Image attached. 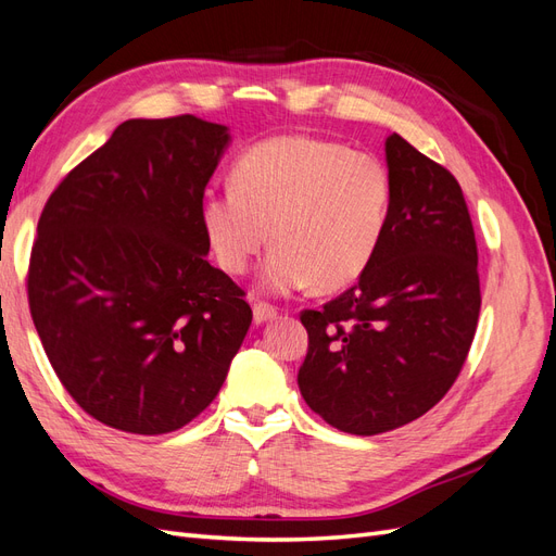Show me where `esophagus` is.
<instances>
[{"label":"esophagus","mask_w":556,"mask_h":556,"mask_svg":"<svg viewBox=\"0 0 556 556\" xmlns=\"http://www.w3.org/2000/svg\"><path fill=\"white\" fill-rule=\"evenodd\" d=\"M278 315V308L271 304H264V301H257L255 306H252V319H255V325H264L266 319H274Z\"/></svg>","instance_id":"obj_1"}]
</instances>
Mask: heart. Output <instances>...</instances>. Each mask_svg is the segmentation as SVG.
Wrapping results in <instances>:
<instances>
[{"label": "heart", "mask_w": 556, "mask_h": 556, "mask_svg": "<svg viewBox=\"0 0 556 556\" xmlns=\"http://www.w3.org/2000/svg\"><path fill=\"white\" fill-rule=\"evenodd\" d=\"M229 182L201 197V227L229 276H243L271 239L260 278L266 292L348 288L371 266L390 225V172L339 141H262L233 162Z\"/></svg>", "instance_id": "b5f03b06"}]
</instances>
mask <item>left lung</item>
Returning a JSON list of instances; mask_svg holds the SVG:
<instances>
[{"instance_id": "8db88e82", "label": "left lung", "mask_w": 556, "mask_h": 556, "mask_svg": "<svg viewBox=\"0 0 556 556\" xmlns=\"http://www.w3.org/2000/svg\"><path fill=\"white\" fill-rule=\"evenodd\" d=\"M392 215L357 285L301 311V396L327 425L376 435L422 417L457 380L480 315L478 245L445 166L392 134Z\"/></svg>"}]
</instances>
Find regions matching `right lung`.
<instances>
[{
	"mask_svg": "<svg viewBox=\"0 0 556 556\" xmlns=\"http://www.w3.org/2000/svg\"><path fill=\"white\" fill-rule=\"evenodd\" d=\"M229 143L194 115L127 121L48 197L27 301L64 390L99 422L169 433L220 392L252 311L199 220Z\"/></svg>",
	"mask_w": 556,
	"mask_h": 556,
	"instance_id": "right-lung-1",
	"label": "right lung"
}]
</instances>
